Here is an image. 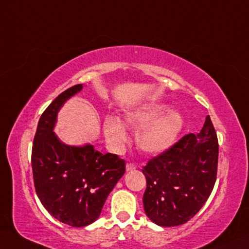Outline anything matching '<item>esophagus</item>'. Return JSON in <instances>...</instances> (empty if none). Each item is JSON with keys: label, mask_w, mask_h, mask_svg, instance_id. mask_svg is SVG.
Here are the masks:
<instances>
[{"label": "esophagus", "mask_w": 249, "mask_h": 249, "mask_svg": "<svg viewBox=\"0 0 249 249\" xmlns=\"http://www.w3.org/2000/svg\"><path fill=\"white\" fill-rule=\"evenodd\" d=\"M136 168H137V166L132 163H127V165H125V169H127V172H132Z\"/></svg>", "instance_id": "esophagus-1"}]
</instances>
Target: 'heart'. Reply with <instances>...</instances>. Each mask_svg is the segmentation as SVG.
Listing matches in <instances>:
<instances>
[{
	"mask_svg": "<svg viewBox=\"0 0 249 249\" xmlns=\"http://www.w3.org/2000/svg\"><path fill=\"white\" fill-rule=\"evenodd\" d=\"M124 120L130 128L137 130L136 142L139 149L146 154L155 155L175 144L184 127V118L175 109H168L164 103L153 102L140 105L128 110ZM104 132L109 144L120 150L128 142L124 124L116 117H107Z\"/></svg>",
	"mask_w": 249,
	"mask_h": 249,
	"instance_id": "heart-1",
	"label": "heart"
}]
</instances>
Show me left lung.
<instances>
[{
	"label": "left lung",
	"mask_w": 249,
	"mask_h": 249,
	"mask_svg": "<svg viewBox=\"0 0 249 249\" xmlns=\"http://www.w3.org/2000/svg\"><path fill=\"white\" fill-rule=\"evenodd\" d=\"M217 156L216 133L207 116L198 136L187 134L143 167L146 216L165 228L181 225L194 217L214 187Z\"/></svg>",
	"instance_id": "1"
}]
</instances>
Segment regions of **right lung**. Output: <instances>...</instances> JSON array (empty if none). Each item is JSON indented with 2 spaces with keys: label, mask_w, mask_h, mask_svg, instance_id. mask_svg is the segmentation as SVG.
Wrapping results in <instances>:
<instances>
[{
  "label": "right lung",
  "mask_w": 249,
  "mask_h": 249,
  "mask_svg": "<svg viewBox=\"0 0 249 249\" xmlns=\"http://www.w3.org/2000/svg\"><path fill=\"white\" fill-rule=\"evenodd\" d=\"M82 89V84L70 87L43 111L32 152L39 200L54 219L74 228L98 219L108 195L125 172L124 160L118 155L100 153L89 143L65 144L54 133L60 109Z\"/></svg>",
  "instance_id": "right-lung-1"
}]
</instances>
